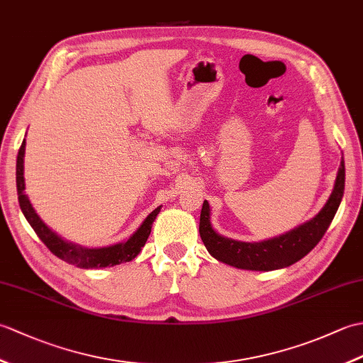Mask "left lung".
<instances>
[{"label":"left lung","instance_id":"8db88e82","mask_svg":"<svg viewBox=\"0 0 363 363\" xmlns=\"http://www.w3.org/2000/svg\"><path fill=\"white\" fill-rule=\"evenodd\" d=\"M343 191L345 160L342 157L334 190L325 207L311 221L295 228L290 233L259 243L237 242L233 238L221 237L215 233L211 225V207L209 203L204 201L201 217H199V235H201V240L211 256L230 267L254 269V272H272V269L290 267L303 259L306 254H309L325 235L342 203Z\"/></svg>","mask_w":363,"mask_h":363}]
</instances>
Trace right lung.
<instances>
[{"label":"right lung","mask_w":363,"mask_h":363,"mask_svg":"<svg viewBox=\"0 0 363 363\" xmlns=\"http://www.w3.org/2000/svg\"><path fill=\"white\" fill-rule=\"evenodd\" d=\"M25 146L26 140H23L18 156H17V191H18V203L21 207V212L25 215L28 223L38 238L46 245L54 256L62 259L68 264L76 265L79 268H103V267H113L123 264V262L133 260L140 250L145 246L146 240L151 234L152 221L156 220L157 213L160 212V206L154 209L148 217L145 218L142 226L138 228L135 233L130 235L126 242L117 243L112 246H106V248H82L79 245H74L72 242L64 240L62 237L57 235L54 230H51L45 225L42 218L35 213L33 204L29 203L28 196L25 195V176H23V157H25Z\"/></svg>","instance_id":"add662e5"}]
</instances>
